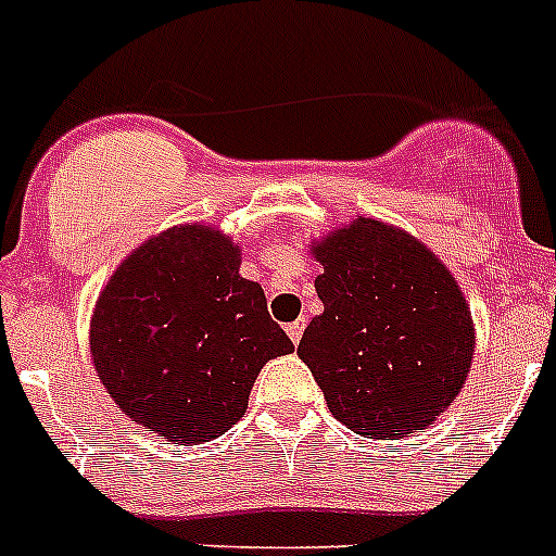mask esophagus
Returning a JSON list of instances; mask_svg holds the SVG:
<instances>
[{
  "label": "esophagus",
  "mask_w": 556,
  "mask_h": 556,
  "mask_svg": "<svg viewBox=\"0 0 556 556\" xmlns=\"http://www.w3.org/2000/svg\"><path fill=\"white\" fill-rule=\"evenodd\" d=\"M304 326H307V320H304V318H299V320H293V324H288V337H290V342H293V345H299V340H302Z\"/></svg>",
  "instance_id": "obj_1"
}]
</instances>
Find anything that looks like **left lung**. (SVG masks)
Segmentation results:
<instances>
[{"instance_id": "1", "label": "left lung", "mask_w": 556, "mask_h": 556, "mask_svg": "<svg viewBox=\"0 0 556 556\" xmlns=\"http://www.w3.org/2000/svg\"><path fill=\"white\" fill-rule=\"evenodd\" d=\"M324 313L299 342L329 412L367 439L425 430L458 397L475 324L453 274L425 243L356 219L313 247Z\"/></svg>"}]
</instances>
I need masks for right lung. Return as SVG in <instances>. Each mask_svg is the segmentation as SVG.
I'll use <instances>...</instances> for the list:
<instances>
[{"mask_svg": "<svg viewBox=\"0 0 556 556\" xmlns=\"http://www.w3.org/2000/svg\"><path fill=\"white\" fill-rule=\"evenodd\" d=\"M238 268L230 236L169 227L128 254L96 302L98 378L123 414L184 447L227 433L261 367L293 351L261 285Z\"/></svg>", "mask_w": 556, "mask_h": 556, "instance_id": "1", "label": "right lung"}]
</instances>
